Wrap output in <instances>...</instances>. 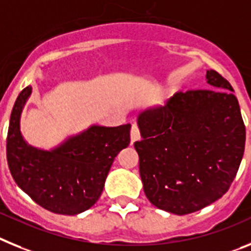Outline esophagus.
Wrapping results in <instances>:
<instances>
[{
  "mask_svg": "<svg viewBox=\"0 0 251 251\" xmlns=\"http://www.w3.org/2000/svg\"><path fill=\"white\" fill-rule=\"evenodd\" d=\"M140 139V130H139V126L136 124H132L131 126V144H134L135 141H138Z\"/></svg>",
  "mask_w": 251,
  "mask_h": 251,
  "instance_id": "obj_1",
  "label": "esophagus"
}]
</instances>
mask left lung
I'll return each instance as SVG.
<instances>
[{"label": "left lung", "mask_w": 251, "mask_h": 251, "mask_svg": "<svg viewBox=\"0 0 251 251\" xmlns=\"http://www.w3.org/2000/svg\"><path fill=\"white\" fill-rule=\"evenodd\" d=\"M215 88L177 92L163 107L139 115L134 147L144 192L160 210L187 215L225 195L245 149V125L234 89L216 71Z\"/></svg>", "instance_id": "8db88e82"}]
</instances>
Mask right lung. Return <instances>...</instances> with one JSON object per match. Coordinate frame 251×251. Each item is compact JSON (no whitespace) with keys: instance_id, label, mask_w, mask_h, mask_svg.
Listing matches in <instances>:
<instances>
[{"instance_id":"obj_1","label":"right lung","mask_w":251,"mask_h":251,"mask_svg":"<svg viewBox=\"0 0 251 251\" xmlns=\"http://www.w3.org/2000/svg\"><path fill=\"white\" fill-rule=\"evenodd\" d=\"M31 87L14 104L6 144L8 168L16 184L39 206L59 215H77L97 202L115 156L130 144V124L93 125L55 149L27 145L20 131L24 104Z\"/></svg>"}]
</instances>
